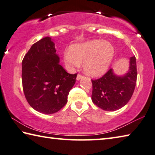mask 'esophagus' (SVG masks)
Masks as SVG:
<instances>
[{
	"instance_id": "1",
	"label": "esophagus",
	"mask_w": 155,
	"mask_h": 155,
	"mask_svg": "<svg viewBox=\"0 0 155 155\" xmlns=\"http://www.w3.org/2000/svg\"><path fill=\"white\" fill-rule=\"evenodd\" d=\"M84 78L83 75H80V74H78V75H77V78H76V80H80V79H82V78Z\"/></svg>"
}]
</instances>
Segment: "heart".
<instances>
[{
	"label": "heart",
	"instance_id": "heart-1",
	"mask_svg": "<svg viewBox=\"0 0 155 155\" xmlns=\"http://www.w3.org/2000/svg\"><path fill=\"white\" fill-rule=\"evenodd\" d=\"M115 48L110 41L93 39L75 43L63 54V61L67 67L73 69L83 63L86 74L99 77L107 72L113 61Z\"/></svg>",
	"mask_w": 155,
	"mask_h": 155
}]
</instances>
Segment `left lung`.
Returning a JSON list of instances; mask_svg holds the SVG:
<instances>
[{"label": "left lung", "instance_id": "8db88e82", "mask_svg": "<svg viewBox=\"0 0 155 155\" xmlns=\"http://www.w3.org/2000/svg\"><path fill=\"white\" fill-rule=\"evenodd\" d=\"M136 58H130L129 69L125 74L118 75L110 69L102 78L92 80V101L105 111H115L124 106L131 99L137 81Z\"/></svg>", "mask_w": 155, "mask_h": 155}]
</instances>
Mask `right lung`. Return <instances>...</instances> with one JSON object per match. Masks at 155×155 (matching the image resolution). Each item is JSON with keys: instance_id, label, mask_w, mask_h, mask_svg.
I'll return each instance as SVG.
<instances>
[{"instance_id": "1", "label": "right lung", "mask_w": 155, "mask_h": 155, "mask_svg": "<svg viewBox=\"0 0 155 155\" xmlns=\"http://www.w3.org/2000/svg\"><path fill=\"white\" fill-rule=\"evenodd\" d=\"M55 44L46 37L34 43L22 61L21 80L27 101L37 112L56 113L67 102L77 73L70 74L59 64Z\"/></svg>"}]
</instances>
